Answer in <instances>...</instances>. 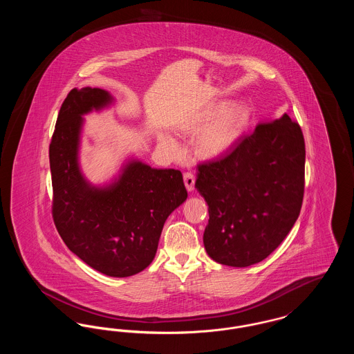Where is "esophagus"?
Returning <instances> with one entry per match:
<instances>
[{"mask_svg":"<svg viewBox=\"0 0 354 354\" xmlns=\"http://www.w3.org/2000/svg\"><path fill=\"white\" fill-rule=\"evenodd\" d=\"M183 179H185V185L187 191H189V192L194 191V188H195V176H194V174L192 172H185Z\"/></svg>","mask_w":354,"mask_h":354,"instance_id":"1","label":"esophagus"}]
</instances>
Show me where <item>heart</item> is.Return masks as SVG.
<instances>
[{
  "instance_id": "b5f03b06",
  "label": "heart",
  "mask_w": 354,
  "mask_h": 354,
  "mask_svg": "<svg viewBox=\"0 0 354 354\" xmlns=\"http://www.w3.org/2000/svg\"><path fill=\"white\" fill-rule=\"evenodd\" d=\"M251 122V110L241 102L214 103L195 119L188 130L199 131L195 147L204 158H220L234 150L245 134ZM160 142L172 152L179 151V145L169 135H163Z\"/></svg>"
}]
</instances>
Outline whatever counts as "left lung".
<instances>
[{"label":"left lung","instance_id":"1","mask_svg":"<svg viewBox=\"0 0 354 354\" xmlns=\"http://www.w3.org/2000/svg\"><path fill=\"white\" fill-rule=\"evenodd\" d=\"M304 172L303 131L288 114L257 124L230 153L199 165L195 187L208 204V256L240 268L268 257L300 215Z\"/></svg>","mask_w":354,"mask_h":354}]
</instances>
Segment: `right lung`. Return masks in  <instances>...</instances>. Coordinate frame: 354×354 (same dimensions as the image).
I'll return each mask as SVG.
<instances>
[{"label": "right lung", "instance_id": "obj_1", "mask_svg": "<svg viewBox=\"0 0 354 354\" xmlns=\"http://www.w3.org/2000/svg\"><path fill=\"white\" fill-rule=\"evenodd\" d=\"M102 88H73L62 103L49 147L53 219L58 234L93 270L129 277L147 268L171 212L187 199L179 169L127 159L110 183H90L80 166L84 115L114 103Z\"/></svg>", "mask_w": 354, "mask_h": 354}]
</instances>
